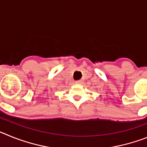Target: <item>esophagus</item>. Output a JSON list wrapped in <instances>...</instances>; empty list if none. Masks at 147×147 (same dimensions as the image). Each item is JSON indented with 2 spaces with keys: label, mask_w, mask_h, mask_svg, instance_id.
<instances>
[{
  "label": "esophagus",
  "mask_w": 147,
  "mask_h": 147,
  "mask_svg": "<svg viewBox=\"0 0 147 147\" xmlns=\"http://www.w3.org/2000/svg\"><path fill=\"white\" fill-rule=\"evenodd\" d=\"M76 84H82V80H79V81H76Z\"/></svg>",
  "instance_id": "esophagus-1"
}]
</instances>
